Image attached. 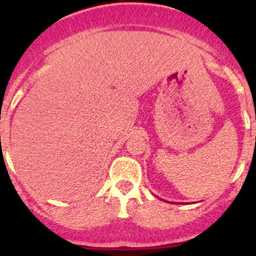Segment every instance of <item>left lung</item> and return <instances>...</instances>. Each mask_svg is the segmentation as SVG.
Wrapping results in <instances>:
<instances>
[{
    "label": "left lung",
    "instance_id": "left-lung-1",
    "mask_svg": "<svg viewBox=\"0 0 256 256\" xmlns=\"http://www.w3.org/2000/svg\"><path fill=\"white\" fill-rule=\"evenodd\" d=\"M255 118H256V115H255ZM255 144H256V136H255Z\"/></svg>",
    "mask_w": 256,
    "mask_h": 256
}]
</instances>
